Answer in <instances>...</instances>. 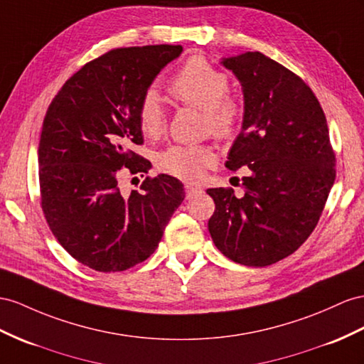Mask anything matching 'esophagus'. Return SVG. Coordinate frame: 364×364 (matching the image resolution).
<instances>
[{
    "label": "esophagus",
    "instance_id": "esophagus-1",
    "mask_svg": "<svg viewBox=\"0 0 364 364\" xmlns=\"http://www.w3.org/2000/svg\"><path fill=\"white\" fill-rule=\"evenodd\" d=\"M184 189H186V197H188V198L193 197L195 193H198L201 191L198 186H193V184H186Z\"/></svg>",
    "mask_w": 364,
    "mask_h": 364
}]
</instances>
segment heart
Segmentation results:
<instances>
[{
  "mask_svg": "<svg viewBox=\"0 0 364 364\" xmlns=\"http://www.w3.org/2000/svg\"><path fill=\"white\" fill-rule=\"evenodd\" d=\"M229 75L213 66L203 55H193L175 73L169 93L186 106L203 109V127L218 139L235 134L241 118L238 100L229 93ZM138 126L149 138H158L166 129V112L154 90L146 92L136 109ZM217 161L210 146L175 144L156 155V166L166 173L184 181H198Z\"/></svg>",
  "mask_w": 364,
  "mask_h": 364,
  "instance_id": "b5f03b06",
  "label": "heart"
}]
</instances>
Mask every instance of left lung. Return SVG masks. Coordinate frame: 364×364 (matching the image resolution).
Returning <instances> with one entry per match:
<instances>
[{
	"label": "left lung",
	"instance_id": "obj_1",
	"mask_svg": "<svg viewBox=\"0 0 364 364\" xmlns=\"http://www.w3.org/2000/svg\"><path fill=\"white\" fill-rule=\"evenodd\" d=\"M245 95L243 126L226 167L245 166V195L208 189V226L232 262L263 267L294 254L312 234L335 181V154L324 112L306 82L262 52L225 58Z\"/></svg>",
	"mask_w": 364,
	"mask_h": 364
}]
</instances>
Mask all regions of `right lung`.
Here are the masks:
<instances>
[{"mask_svg": "<svg viewBox=\"0 0 364 364\" xmlns=\"http://www.w3.org/2000/svg\"><path fill=\"white\" fill-rule=\"evenodd\" d=\"M181 46L119 48L86 63L64 82L43 121L38 147L41 209L58 243L98 272L144 262L184 200L175 176H146L123 193L119 180L147 173L136 109Z\"/></svg>", "mask_w": 364, "mask_h": 364, "instance_id": "add662e5", "label": "right lung"}]
</instances>
